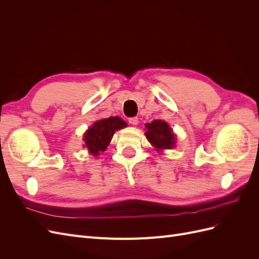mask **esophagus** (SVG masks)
<instances>
[{
    "instance_id": "1",
    "label": "esophagus",
    "mask_w": 259,
    "mask_h": 259,
    "mask_svg": "<svg viewBox=\"0 0 259 259\" xmlns=\"http://www.w3.org/2000/svg\"><path fill=\"white\" fill-rule=\"evenodd\" d=\"M128 122H130V124H132V125H137L138 124V117H130L128 119Z\"/></svg>"
}]
</instances>
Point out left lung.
Wrapping results in <instances>:
<instances>
[{"instance_id":"left-lung-1","label":"left lung","mask_w":259,"mask_h":259,"mask_svg":"<svg viewBox=\"0 0 259 259\" xmlns=\"http://www.w3.org/2000/svg\"><path fill=\"white\" fill-rule=\"evenodd\" d=\"M145 135L156 149H170L175 146V135L168 124L162 120H154L146 124Z\"/></svg>"}]
</instances>
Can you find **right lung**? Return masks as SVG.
Masks as SVG:
<instances>
[{"label": "right lung", "mask_w": 259, "mask_h": 259, "mask_svg": "<svg viewBox=\"0 0 259 259\" xmlns=\"http://www.w3.org/2000/svg\"><path fill=\"white\" fill-rule=\"evenodd\" d=\"M126 126L119 116H111L108 119L99 120L85 133L84 142L89 151L97 156L100 151H105L115 131Z\"/></svg>", "instance_id": "obj_1"}]
</instances>
